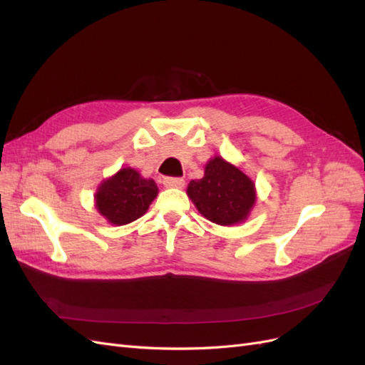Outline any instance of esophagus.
<instances>
[{
    "label": "esophagus",
    "instance_id": "1",
    "mask_svg": "<svg viewBox=\"0 0 365 365\" xmlns=\"http://www.w3.org/2000/svg\"><path fill=\"white\" fill-rule=\"evenodd\" d=\"M163 184L165 185V187H169V189H182L184 187V180L182 178H164V181H163Z\"/></svg>",
    "mask_w": 365,
    "mask_h": 365
}]
</instances>
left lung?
Wrapping results in <instances>:
<instances>
[{"label": "left lung", "mask_w": 365, "mask_h": 365, "mask_svg": "<svg viewBox=\"0 0 365 365\" xmlns=\"http://www.w3.org/2000/svg\"><path fill=\"white\" fill-rule=\"evenodd\" d=\"M197 212L217 225L244 222L256 202V185L236 165L220 157L205 164L201 180L187 185Z\"/></svg>", "instance_id": "8db88e82"}]
</instances>
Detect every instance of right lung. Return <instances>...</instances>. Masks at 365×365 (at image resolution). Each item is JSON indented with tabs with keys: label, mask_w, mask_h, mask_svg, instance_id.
Here are the masks:
<instances>
[{
	"label": "right lung",
	"mask_w": 365,
	"mask_h": 365,
	"mask_svg": "<svg viewBox=\"0 0 365 365\" xmlns=\"http://www.w3.org/2000/svg\"><path fill=\"white\" fill-rule=\"evenodd\" d=\"M157 195L155 181L143 178L137 170L125 168L98 185L94 197L96 208L108 222L126 225L145 215Z\"/></svg>",
	"instance_id": "right-lung-1"
}]
</instances>
